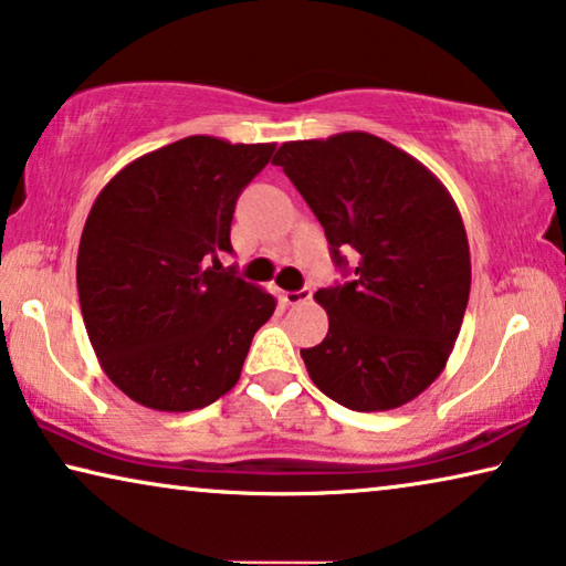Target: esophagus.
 I'll use <instances>...</instances> for the list:
<instances>
[{"label":"esophagus","instance_id":"obj_1","mask_svg":"<svg viewBox=\"0 0 566 566\" xmlns=\"http://www.w3.org/2000/svg\"><path fill=\"white\" fill-rule=\"evenodd\" d=\"M310 297H312L310 286H302V290H297V292H282L284 305H302V302H307Z\"/></svg>","mask_w":566,"mask_h":566}]
</instances>
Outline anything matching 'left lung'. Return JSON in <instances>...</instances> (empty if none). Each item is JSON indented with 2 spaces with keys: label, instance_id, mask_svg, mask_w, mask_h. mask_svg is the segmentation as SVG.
<instances>
[{
  "label": "left lung",
  "instance_id": "1",
  "mask_svg": "<svg viewBox=\"0 0 566 566\" xmlns=\"http://www.w3.org/2000/svg\"><path fill=\"white\" fill-rule=\"evenodd\" d=\"M274 165L353 280L317 290L327 335L302 348L312 384L353 411H389L442 374L470 297L462 216L437 175L368 132L284 142Z\"/></svg>",
  "mask_w": 566,
  "mask_h": 566
}]
</instances>
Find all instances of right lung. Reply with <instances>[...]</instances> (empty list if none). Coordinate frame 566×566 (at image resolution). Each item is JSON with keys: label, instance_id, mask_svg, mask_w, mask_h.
Returning a JSON list of instances; mask_svg holds the SVG:
<instances>
[{"label": "right lung", "instance_id": "1", "mask_svg": "<svg viewBox=\"0 0 566 566\" xmlns=\"http://www.w3.org/2000/svg\"><path fill=\"white\" fill-rule=\"evenodd\" d=\"M276 145L185 137L116 172L81 233L78 300L104 374L157 411L202 409L241 376L276 300L221 264L241 190Z\"/></svg>", "mask_w": 566, "mask_h": 566}]
</instances>
